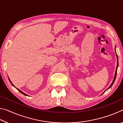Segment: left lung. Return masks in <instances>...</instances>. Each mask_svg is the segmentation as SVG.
<instances>
[{
  "label": "left lung",
  "instance_id": "left-lung-1",
  "mask_svg": "<svg viewBox=\"0 0 123 123\" xmlns=\"http://www.w3.org/2000/svg\"><path fill=\"white\" fill-rule=\"evenodd\" d=\"M117 68H116V73H115V75H114V79H113V82H112V83L111 84V85H110V86L109 87V88H108L106 90H107L108 89H109L110 88H111V86H112V85H113V83H114V81H115V79H116V75H117V68H118V56L117 55Z\"/></svg>",
  "mask_w": 123,
  "mask_h": 123
}]
</instances>
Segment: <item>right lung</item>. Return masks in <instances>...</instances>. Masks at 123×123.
I'll use <instances>...</instances> for the list:
<instances>
[{"label":"right lung","instance_id":"add662e5","mask_svg":"<svg viewBox=\"0 0 123 123\" xmlns=\"http://www.w3.org/2000/svg\"><path fill=\"white\" fill-rule=\"evenodd\" d=\"M9 79V81H10V82H11V84H12V86H14V87H15V86H14V85H13V84H12V83L11 82V80H10V79ZM17 90H18V91H19V92H20V93H22V94H24V95H26V96H29V95H27V94H25V93H24V92H22V91H20V90H19V89L17 88Z\"/></svg>","mask_w":123,"mask_h":123}]
</instances>
